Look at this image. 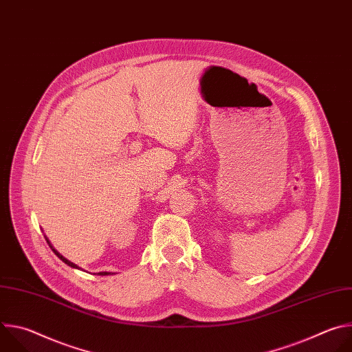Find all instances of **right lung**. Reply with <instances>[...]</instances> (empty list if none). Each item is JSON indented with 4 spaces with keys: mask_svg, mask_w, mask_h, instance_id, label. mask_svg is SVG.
I'll list each match as a JSON object with an SVG mask.
<instances>
[{
    "mask_svg": "<svg viewBox=\"0 0 352 352\" xmlns=\"http://www.w3.org/2000/svg\"><path fill=\"white\" fill-rule=\"evenodd\" d=\"M47 242H48V239H47ZM48 245H50V248H53V246H52V243H50V242H48ZM53 252H54V254H56V255H57V256H58V258H60V259H61V261H63L64 263H67L68 266H71V267H76V269H78V266H76V265H74L72 262L67 261V259H65V258H64L63 255H60V254L57 252V250H56V249H53ZM109 274H110L109 272H100V273H98V276H109Z\"/></svg>",
    "mask_w": 352,
    "mask_h": 352,
    "instance_id": "right-lung-1",
    "label": "right lung"
}]
</instances>
